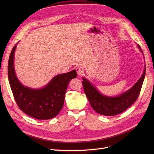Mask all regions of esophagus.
Segmentation results:
<instances>
[{
	"instance_id": "obj_1",
	"label": "esophagus",
	"mask_w": 154,
	"mask_h": 154,
	"mask_svg": "<svg viewBox=\"0 0 154 154\" xmlns=\"http://www.w3.org/2000/svg\"><path fill=\"white\" fill-rule=\"evenodd\" d=\"M76 72L79 76L82 75V74L84 73V71H83V69L82 67H77L76 69Z\"/></svg>"
}]
</instances>
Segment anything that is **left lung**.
<instances>
[{"label": "left lung", "instance_id": "left-lung-1", "mask_svg": "<svg viewBox=\"0 0 154 154\" xmlns=\"http://www.w3.org/2000/svg\"><path fill=\"white\" fill-rule=\"evenodd\" d=\"M138 49L143 54L140 46ZM146 73V66L141 76L128 90L116 96H106L101 93L87 78L83 77L82 84L92 108L97 113L103 116H116L127 110L136 101L141 91Z\"/></svg>", "mask_w": 154, "mask_h": 154}]
</instances>
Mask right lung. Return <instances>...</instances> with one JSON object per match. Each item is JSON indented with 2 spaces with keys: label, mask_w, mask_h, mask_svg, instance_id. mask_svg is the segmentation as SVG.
I'll return each instance as SVG.
<instances>
[{
  "label": "right lung",
  "mask_w": 154,
  "mask_h": 154,
  "mask_svg": "<svg viewBox=\"0 0 154 154\" xmlns=\"http://www.w3.org/2000/svg\"><path fill=\"white\" fill-rule=\"evenodd\" d=\"M18 43L11 51L8 67V80L17 103L25 114L32 118L37 119L53 118L63 108L69 83L77 77L76 70L58 74L42 88L26 87L18 80L14 67L15 52Z\"/></svg>",
  "instance_id": "1"
}]
</instances>
